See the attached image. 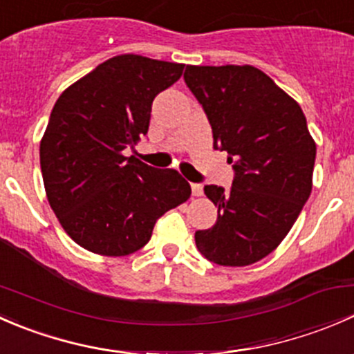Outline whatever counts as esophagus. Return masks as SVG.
Returning <instances> with one entry per match:
<instances>
[{
	"label": "esophagus",
	"instance_id": "obj_1",
	"mask_svg": "<svg viewBox=\"0 0 354 354\" xmlns=\"http://www.w3.org/2000/svg\"><path fill=\"white\" fill-rule=\"evenodd\" d=\"M192 194H194V197H200V195L203 194V188L200 183H192Z\"/></svg>",
	"mask_w": 354,
	"mask_h": 354
}]
</instances>
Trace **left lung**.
I'll use <instances>...</instances> for the list:
<instances>
[{
	"label": "left lung",
	"instance_id": "8db88e82",
	"mask_svg": "<svg viewBox=\"0 0 354 354\" xmlns=\"http://www.w3.org/2000/svg\"><path fill=\"white\" fill-rule=\"evenodd\" d=\"M185 82L212 127L214 149L227 152L230 190L207 185L217 207L212 227L195 233L210 262L243 267L286 238L312 194L317 145L298 102L250 65H187Z\"/></svg>",
	"mask_w": 354,
	"mask_h": 354
}]
</instances>
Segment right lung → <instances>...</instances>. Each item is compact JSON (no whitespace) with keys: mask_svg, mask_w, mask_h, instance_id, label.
Wrapping results in <instances>:
<instances>
[{"mask_svg":"<svg viewBox=\"0 0 354 354\" xmlns=\"http://www.w3.org/2000/svg\"><path fill=\"white\" fill-rule=\"evenodd\" d=\"M185 65L114 56L66 88L41 140L49 205L68 236L92 253L124 257L149 243L156 221L187 202L188 181L127 157L151 123L152 101Z\"/></svg>","mask_w":354,"mask_h":354,"instance_id":"obj_1","label":"right lung"}]
</instances>
